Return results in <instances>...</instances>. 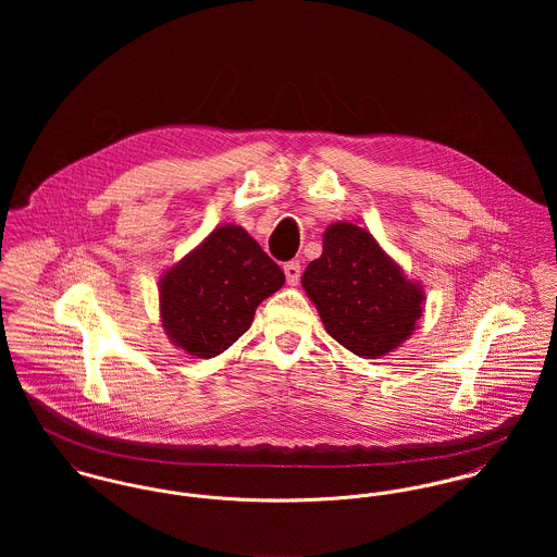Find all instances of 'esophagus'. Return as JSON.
Segmentation results:
<instances>
[{
	"label": "esophagus",
	"instance_id": "esophagus-1",
	"mask_svg": "<svg viewBox=\"0 0 557 557\" xmlns=\"http://www.w3.org/2000/svg\"><path fill=\"white\" fill-rule=\"evenodd\" d=\"M283 270H285V276H287V283H289V285H296V283L300 281V274H302L300 261H287V263L283 265Z\"/></svg>",
	"mask_w": 557,
	"mask_h": 557
}]
</instances>
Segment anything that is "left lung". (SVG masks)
I'll return each mask as SVG.
<instances>
[{"mask_svg": "<svg viewBox=\"0 0 557 557\" xmlns=\"http://www.w3.org/2000/svg\"><path fill=\"white\" fill-rule=\"evenodd\" d=\"M302 285L327 334L356 356L388 354L422 315V289L400 274L369 232L351 223L325 230L323 252L307 265Z\"/></svg>", "mask_w": 557, "mask_h": 557, "instance_id": "8db88e82", "label": "left lung"}]
</instances>
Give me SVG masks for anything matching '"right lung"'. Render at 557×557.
I'll use <instances>...</instances> for the list:
<instances>
[{"instance_id": "1", "label": "right lung", "mask_w": 557, "mask_h": 557, "mask_svg": "<svg viewBox=\"0 0 557 557\" xmlns=\"http://www.w3.org/2000/svg\"><path fill=\"white\" fill-rule=\"evenodd\" d=\"M285 274L242 227L225 225L160 281V315L173 343L214 358L250 327L261 300Z\"/></svg>"}]
</instances>
